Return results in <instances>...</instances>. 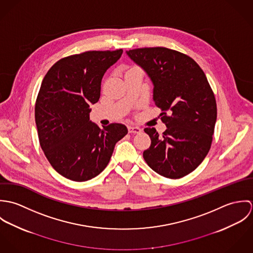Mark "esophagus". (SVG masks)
Masks as SVG:
<instances>
[{
    "label": "esophagus",
    "mask_w": 253,
    "mask_h": 253,
    "mask_svg": "<svg viewBox=\"0 0 253 253\" xmlns=\"http://www.w3.org/2000/svg\"><path fill=\"white\" fill-rule=\"evenodd\" d=\"M142 130L141 128L137 127V126H128V132L129 133H140Z\"/></svg>",
    "instance_id": "obj_1"
}]
</instances>
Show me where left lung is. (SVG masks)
<instances>
[{"label": "left lung", "instance_id": "left-lung-1", "mask_svg": "<svg viewBox=\"0 0 253 253\" xmlns=\"http://www.w3.org/2000/svg\"><path fill=\"white\" fill-rule=\"evenodd\" d=\"M150 78L153 100L167 126L163 136L146 127L151 146L143 152L147 165L167 178L195 170L208 155L216 123V101L208 79L190 56L167 47L126 50Z\"/></svg>", "mask_w": 253, "mask_h": 253}]
</instances>
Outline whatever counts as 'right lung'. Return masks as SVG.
Returning <instances> with one entry per match:
<instances>
[{
  "label": "right lung",
  "mask_w": 253,
  "mask_h": 253,
  "mask_svg": "<svg viewBox=\"0 0 253 253\" xmlns=\"http://www.w3.org/2000/svg\"><path fill=\"white\" fill-rule=\"evenodd\" d=\"M122 53L123 49L92 50L62 58L42 82L35 105L40 145L51 167L67 179L83 182L97 176L116 143L127 133L125 125L100 128L89 120L102 78Z\"/></svg>",
  "instance_id": "add662e5"
}]
</instances>
